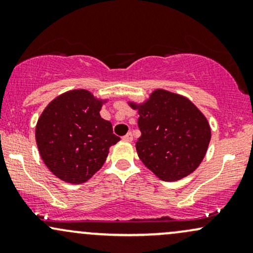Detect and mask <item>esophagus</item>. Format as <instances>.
I'll return each instance as SVG.
<instances>
[{
    "label": "esophagus",
    "mask_w": 253,
    "mask_h": 253,
    "mask_svg": "<svg viewBox=\"0 0 253 253\" xmlns=\"http://www.w3.org/2000/svg\"><path fill=\"white\" fill-rule=\"evenodd\" d=\"M123 140L126 141V143H132V140H133L132 133H127L126 135H124L123 136Z\"/></svg>",
    "instance_id": "1"
}]
</instances>
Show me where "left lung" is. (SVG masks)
I'll use <instances>...</instances> for the list:
<instances>
[{
    "label": "left lung",
    "instance_id": "1",
    "mask_svg": "<svg viewBox=\"0 0 253 253\" xmlns=\"http://www.w3.org/2000/svg\"><path fill=\"white\" fill-rule=\"evenodd\" d=\"M138 110L141 135L135 143L139 158L165 182L184 178L197 169L211 141V126L189 98L156 89L143 103L128 102Z\"/></svg>",
    "mask_w": 253,
    "mask_h": 253
}]
</instances>
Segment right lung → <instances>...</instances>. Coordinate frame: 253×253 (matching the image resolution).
Here are the masks:
<instances>
[{"label":"right lung","mask_w":253,"mask_h":253,"mask_svg":"<svg viewBox=\"0 0 253 253\" xmlns=\"http://www.w3.org/2000/svg\"><path fill=\"white\" fill-rule=\"evenodd\" d=\"M108 100L85 89L66 91L52 100L38 119L36 140L46 167L66 183L81 184L102 168L109 147L120 138L101 118Z\"/></svg>","instance_id":"1"}]
</instances>
